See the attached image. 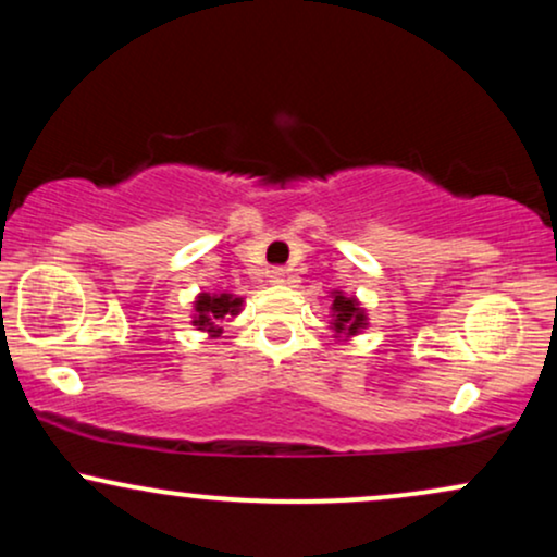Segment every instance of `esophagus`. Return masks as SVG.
Masks as SVG:
<instances>
[{
  "label": "esophagus",
  "instance_id": "esophagus-1",
  "mask_svg": "<svg viewBox=\"0 0 557 557\" xmlns=\"http://www.w3.org/2000/svg\"><path fill=\"white\" fill-rule=\"evenodd\" d=\"M270 283L272 285H287L290 283V272L285 267H272L270 270Z\"/></svg>",
  "mask_w": 557,
  "mask_h": 557
}]
</instances>
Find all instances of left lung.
<instances>
[{
	"label": "left lung",
	"instance_id": "1",
	"mask_svg": "<svg viewBox=\"0 0 557 557\" xmlns=\"http://www.w3.org/2000/svg\"><path fill=\"white\" fill-rule=\"evenodd\" d=\"M367 327V311L361 309L359 300L343 296L341 290L332 293V330L341 337H354Z\"/></svg>",
	"mask_w": 557,
	"mask_h": 557
}]
</instances>
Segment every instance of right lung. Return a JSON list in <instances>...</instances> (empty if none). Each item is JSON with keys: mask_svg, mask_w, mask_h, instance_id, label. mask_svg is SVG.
I'll list each match as a JSON object with an SVG mask.
<instances>
[{"mask_svg": "<svg viewBox=\"0 0 557 557\" xmlns=\"http://www.w3.org/2000/svg\"><path fill=\"white\" fill-rule=\"evenodd\" d=\"M240 306L243 298L230 296V293H198V298L194 300V327L209 332V335H216L220 332L216 319H225L227 314H240Z\"/></svg>", "mask_w": 557, "mask_h": 557, "instance_id": "add662e5", "label": "right lung"}]
</instances>
